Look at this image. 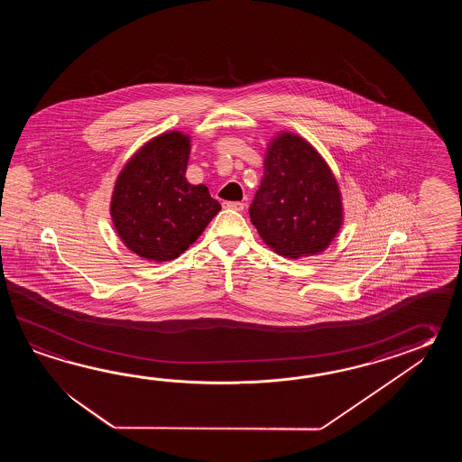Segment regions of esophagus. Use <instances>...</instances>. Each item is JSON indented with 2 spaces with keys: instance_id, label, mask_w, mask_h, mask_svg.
Listing matches in <instances>:
<instances>
[{
  "instance_id": "34e87169",
  "label": "esophagus",
  "mask_w": 462,
  "mask_h": 462,
  "mask_svg": "<svg viewBox=\"0 0 462 462\" xmlns=\"http://www.w3.org/2000/svg\"><path fill=\"white\" fill-rule=\"evenodd\" d=\"M225 208L235 209V211H243L245 209V203L243 201H226Z\"/></svg>"
}]
</instances>
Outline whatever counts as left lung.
Masks as SVG:
<instances>
[{
    "label": "left lung",
    "instance_id": "obj_1",
    "mask_svg": "<svg viewBox=\"0 0 462 462\" xmlns=\"http://www.w3.org/2000/svg\"><path fill=\"white\" fill-rule=\"evenodd\" d=\"M249 217L265 245L299 259L322 253L342 226V199L332 171L307 140H273Z\"/></svg>",
    "mask_w": 462,
    "mask_h": 462
}]
</instances>
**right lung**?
I'll return each mask as SVG.
<instances>
[{"label":"right lung","instance_id":"obj_1","mask_svg":"<svg viewBox=\"0 0 462 462\" xmlns=\"http://www.w3.org/2000/svg\"><path fill=\"white\" fill-rule=\"evenodd\" d=\"M189 137L168 132L152 138L120 171L110 215L122 243L148 261L177 259L221 205L205 185L188 183Z\"/></svg>","mask_w":462,"mask_h":462}]
</instances>
